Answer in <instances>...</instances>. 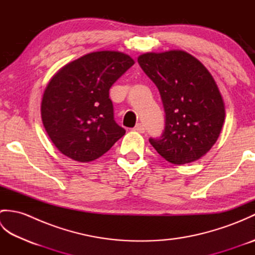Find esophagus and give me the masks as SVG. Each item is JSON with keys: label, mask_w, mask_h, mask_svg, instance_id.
I'll return each mask as SVG.
<instances>
[{"label": "esophagus", "mask_w": 255, "mask_h": 255, "mask_svg": "<svg viewBox=\"0 0 255 255\" xmlns=\"http://www.w3.org/2000/svg\"><path fill=\"white\" fill-rule=\"evenodd\" d=\"M133 130H136V131H138V132H144L145 128H144V126H143V125H142L141 123H139V124L136 125V126H134Z\"/></svg>", "instance_id": "esophagus-1"}]
</instances>
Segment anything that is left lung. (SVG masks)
<instances>
[{"label": "left lung", "mask_w": 255, "mask_h": 255, "mask_svg": "<svg viewBox=\"0 0 255 255\" xmlns=\"http://www.w3.org/2000/svg\"><path fill=\"white\" fill-rule=\"evenodd\" d=\"M143 72L158 88L165 127L149 141L173 164L202 158L217 141L225 104L217 84L202 62L182 50L148 52L138 58Z\"/></svg>", "instance_id": "obj_1"}]
</instances>
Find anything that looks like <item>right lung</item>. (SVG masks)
Segmentation results:
<instances>
[{"mask_svg":"<svg viewBox=\"0 0 255 255\" xmlns=\"http://www.w3.org/2000/svg\"><path fill=\"white\" fill-rule=\"evenodd\" d=\"M132 59L118 51H97L63 67L47 85L41 101L44 127L58 150L79 162L93 161L126 130L114 119L110 89Z\"/></svg>","mask_w":255,"mask_h":255,"instance_id":"1","label":"right lung"}]
</instances>
